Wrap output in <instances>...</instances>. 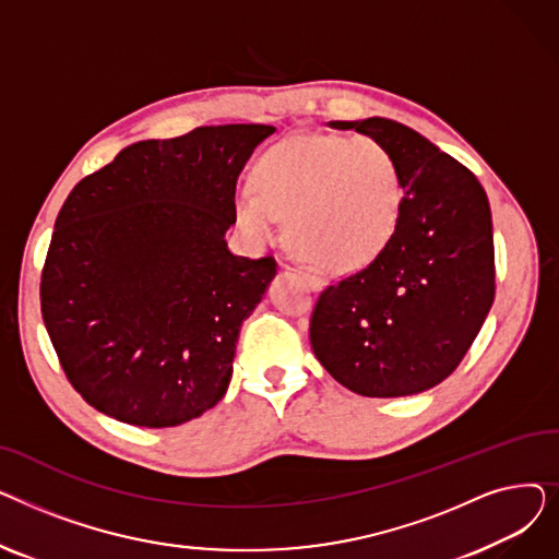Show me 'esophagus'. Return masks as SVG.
<instances>
[{"label": "esophagus", "instance_id": "34e87169", "mask_svg": "<svg viewBox=\"0 0 559 559\" xmlns=\"http://www.w3.org/2000/svg\"><path fill=\"white\" fill-rule=\"evenodd\" d=\"M283 267H287V264H283ZM299 272L308 276V281H310V285H312L314 289H319V287H324V285H326V276L321 274L319 270H314V267H299Z\"/></svg>", "mask_w": 559, "mask_h": 559}]
</instances>
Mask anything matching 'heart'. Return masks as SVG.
I'll return each mask as SVG.
<instances>
[{
  "label": "heart",
  "mask_w": 559,
  "mask_h": 559,
  "mask_svg": "<svg viewBox=\"0 0 559 559\" xmlns=\"http://www.w3.org/2000/svg\"><path fill=\"white\" fill-rule=\"evenodd\" d=\"M253 183L233 199L247 238L272 240L287 217L292 247L335 272L369 264L401 219L399 160L371 135H289L255 160Z\"/></svg>",
  "instance_id": "1"
}]
</instances>
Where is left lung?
<instances>
[{"label": "left lung", "mask_w": 559, "mask_h": 559, "mask_svg": "<svg viewBox=\"0 0 559 559\" xmlns=\"http://www.w3.org/2000/svg\"><path fill=\"white\" fill-rule=\"evenodd\" d=\"M396 156L403 209L388 247L321 292L310 319L317 360L346 390L392 399L449 378L493 304V230L476 176L385 117L329 122Z\"/></svg>", "instance_id": "left-lung-1"}]
</instances>
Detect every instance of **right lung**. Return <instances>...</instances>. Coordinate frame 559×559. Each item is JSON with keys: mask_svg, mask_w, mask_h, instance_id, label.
Returning <instances> with one entry per match:
<instances>
[{"mask_svg": "<svg viewBox=\"0 0 559 559\" xmlns=\"http://www.w3.org/2000/svg\"><path fill=\"white\" fill-rule=\"evenodd\" d=\"M267 124L142 140L85 176L56 217L40 308L72 388L142 428L222 401L242 321L276 276L230 253L235 183Z\"/></svg>", "mask_w": 559, "mask_h": 559, "instance_id": "obj_1", "label": "right lung"}]
</instances>
